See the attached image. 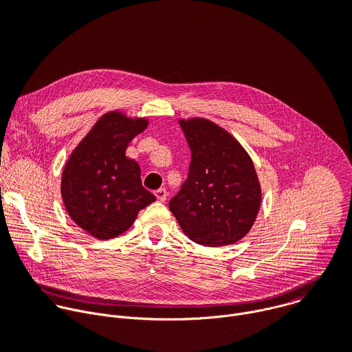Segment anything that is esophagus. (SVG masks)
Segmentation results:
<instances>
[{
	"label": "esophagus",
	"mask_w": 352,
	"mask_h": 352,
	"mask_svg": "<svg viewBox=\"0 0 352 352\" xmlns=\"http://www.w3.org/2000/svg\"><path fill=\"white\" fill-rule=\"evenodd\" d=\"M156 197L159 199V202H166L167 199V190L164 188H160L156 190Z\"/></svg>",
	"instance_id": "34e87169"
}]
</instances>
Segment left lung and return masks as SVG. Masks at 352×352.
Segmentation results:
<instances>
[{"label":"left lung","mask_w":352,"mask_h":352,"mask_svg":"<svg viewBox=\"0 0 352 352\" xmlns=\"http://www.w3.org/2000/svg\"><path fill=\"white\" fill-rule=\"evenodd\" d=\"M190 148L188 178L170 200L185 235L205 246L242 239L261 209L262 189L252 159L224 128L206 118H182Z\"/></svg>","instance_id":"obj_1"}]
</instances>
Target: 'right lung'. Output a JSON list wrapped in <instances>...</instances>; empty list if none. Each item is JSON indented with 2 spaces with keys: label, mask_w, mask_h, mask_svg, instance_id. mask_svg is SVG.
I'll return each mask as SVG.
<instances>
[{
  "label": "right lung",
  "mask_w": 352,
  "mask_h": 352,
  "mask_svg": "<svg viewBox=\"0 0 352 352\" xmlns=\"http://www.w3.org/2000/svg\"><path fill=\"white\" fill-rule=\"evenodd\" d=\"M147 118L120 110L97 120L69 155L61 177V196L74 223L97 239L125 232L156 196L143 188L140 167L126 157L129 142Z\"/></svg>",
  "instance_id": "right-lung-1"
}]
</instances>
